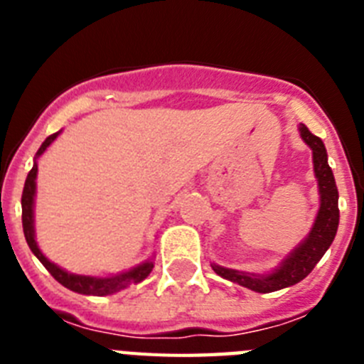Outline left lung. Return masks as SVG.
I'll return each mask as SVG.
<instances>
[{
    "instance_id": "8db88e82",
    "label": "left lung",
    "mask_w": 364,
    "mask_h": 364,
    "mask_svg": "<svg viewBox=\"0 0 364 364\" xmlns=\"http://www.w3.org/2000/svg\"><path fill=\"white\" fill-rule=\"evenodd\" d=\"M302 140L310 146L311 154H314V171L319 186L321 205L319 213L315 217L314 228L308 233V237L295 247L290 255L286 257L277 269L266 275H255V273L239 272V269L222 268V266L211 264L217 275L228 279L231 282L244 286L247 290H253L257 294H269L277 291L288 286H294L301 282L302 279L308 277L315 264L323 259L330 244L333 242L339 226V193H337L336 178L328 166V154L323 140L319 136L310 133L306 125H299Z\"/></svg>"
}]
</instances>
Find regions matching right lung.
Here are the masks:
<instances>
[{
    "label": "right lung",
    "mask_w": 364,
    "mask_h": 364,
    "mask_svg": "<svg viewBox=\"0 0 364 364\" xmlns=\"http://www.w3.org/2000/svg\"><path fill=\"white\" fill-rule=\"evenodd\" d=\"M58 134H60V131L45 138V142L41 144V147L38 149L36 159L40 154H43L45 149L56 140ZM36 175L38 164L34 162L32 169L28 171L27 180H25L23 195H21V222H23L25 240H27L31 252L40 259L41 264L47 268V272H49L60 284L69 288V290L76 291V294L104 297V295L117 294V291L124 290V288H127V286L131 284L142 282L144 279L153 272V260H146L142 264H138L136 268L129 269V272L125 273H120V275H112V277H89V275H74V273L65 272V269H62L60 266L54 264V262H50V260L40 252L36 239H34V195H36Z\"/></svg>",
    "instance_id": "add662e5"
}]
</instances>
